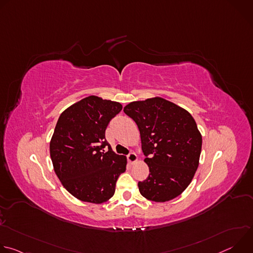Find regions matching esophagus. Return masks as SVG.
<instances>
[{"instance_id":"1","label":"esophagus","mask_w":253,"mask_h":253,"mask_svg":"<svg viewBox=\"0 0 253 253\" xmlns=\"http://www.w3.org/2000/svg\"><path fill=\"white\" fill-rule=\"evenodd\" d=\"M127 158H128V161H129L131 164H134V163H136V162L138 161V157H137V155H136L135 153H130V154L127 156Z\"/></svg>"}]
</instances>
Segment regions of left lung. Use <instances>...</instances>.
Returning a JSON list of instances; mask_svg holds the SVG:
<instances>
[{
    "instance_id": "left-lung-1",
    "label": "left lung",
    "mask_w": 253,
    "mask_h": 253,
    "mask_svg": "<svg viewBox=\"0 0 253 253\" xmlns=\"http://www.w3.org/2000/svg\"><path fill=\"white\" fill-rule=\"evenodd\" d=\"M137 124L149 176L138 183L143 197L170 201L191 183L199 165L202 136L191 114L161 97L134 101L124 107Z\"/></svg>"
}]
</instances>
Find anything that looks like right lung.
I'll use <instances>...</instances> for the list:
<instances>
[{"mask_svg":"<svg viewBox=\"0 0 253 253\" xmlns=\"http://www.w3.org/2000/svg\"><path fill=\"white\" fill-rule=\"evenodd\" d=\"M121 110L119 102L92 95L68 107L58 119L50 141L54 171L66 190L83 202H107L126 170L127 158L115 154L105 139L108 124Z\"/></svg>","mask_w":253,"mask_h":253,"instance_id":"obj_1","label":"right lung"}]
</instances>
